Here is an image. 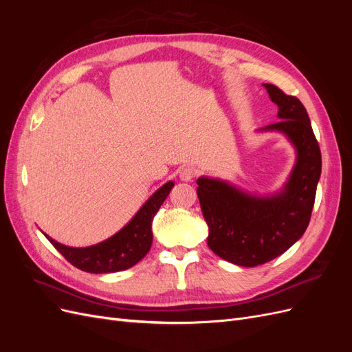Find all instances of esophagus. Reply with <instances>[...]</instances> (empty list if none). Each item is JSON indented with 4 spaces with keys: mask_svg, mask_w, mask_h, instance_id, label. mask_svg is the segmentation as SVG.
<instances>
[{
    "mask_svg": "<svg viewBox=\"0 0 352 352\" xmlns=\"http://www.w3.org/2000/svg\"><path fill=\"white\" fill-rule=\"evenodd\" d=\"M195 176H197V170L190 166H184L179 172V177L185 180V182H189V180H192Z\"/></svg>",
    "mask_w": 352,
    "mask_h": 352,
    "instance_id": "obj_1",
    "label": "esophagus"
}]
</instances>
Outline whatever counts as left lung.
I'll return each instance as SVG.
<instances>
[{"label":"left lung","mask_w":352,"mask_h":352,"mask_svg":"<svg viewBox=\"0 0 352 352\" xmlns=\"http://www.w3.org/2000/svg\"><path fill=\"white\" fill-rule=\"evenodd\" d=\"M264 87L278 104L280 119L264 129L283 132L298 154L285 189L274 197L258 198L217 179L197 180L202 216L210 229V250L243 267L274 260L304 235L322 173L320 146L302 102L276 85Z\"/></svg>","instance_id":"1"}]
</instances>
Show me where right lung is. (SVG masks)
Segmentation results:
<instances>
[{
	"instance_id": "right-lung-1",
	"label": "right lung",
	"mask_w": 352,
	"mask_h": 352,
	"mask_svg": "<svg viewBox=\"0 0 352 352\" xmlns=\"http://www.w3.org/2000/svg\"><path fill=\"white\" fill-rule=\"evenodd\" d=\"M173 185V182H167L160 188L120 232L101 243L87 248H72L51 239L45 233L44 235L63 257L83 272L114 273L126 270L140 263L150 251L153 243V219Z\"/></svg>"
}]
</instances>
